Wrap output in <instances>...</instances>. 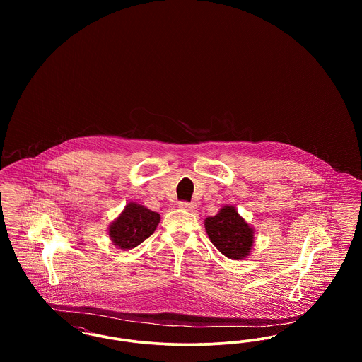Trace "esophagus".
I'll use <instances>...</instances> for the list:
<instances>
[{
  "mask_svg": "<svg viewBox=\"0 0 362 362\" xmlns=\"http://www.w3.org/2000/svg\"><path fill=\"white\" fill-rule=\"evenodd\" d=\"M179 207H182V209H185V210H187V211H195L197 204H195V202L182 201V202H179Z\"/></svg>",
  "mask_w": 362,
  "mask_h": 362,
  "instance_id": "1",
  "label": "esophagus"
}]
</instances>
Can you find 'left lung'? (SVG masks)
Here are the masks:
<instances>
[{
  "instance_id": "1",
  "label": "left lung",
  "mask_w": 362,
  "mask_h": 362,
  "mask_svg": "<svg viewBox=\"0 0 362 362\" xmlns=\"http://www.w3.org/2000/svg\"><path fill=\"white\" fill-rule=\"evenodd\" d=\"M205 228L210 241L229 259H243L254 243L252 229L233 206H225L214 217H207Z\"/></svg>"
}]
</instances>
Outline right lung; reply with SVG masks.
<instances>
[{
  "mask_svg": "<svg viewBox=\"0 0 362 362\" xmlns=\"http://www.w3.org/2000/svg\"><path fill=\"white\" fill-rule=\"evenodd\" d=\"M160 223V214L138 204H129L119 218L110 226V236L117 247L130 250L146 240Z\"/></svg>",
  "mask_w": 362,
  "mask_h": 362,
  "instance_id": "add662e5",
  "label": "right lung"
}]
</instances>
